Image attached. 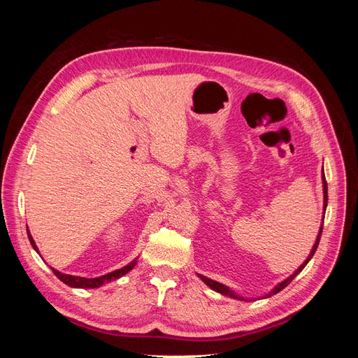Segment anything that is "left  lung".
Here are the masks:
<instances>
[{
  "label": "left lung",
  "instance_id": "8db88e82",
  "mask_svg": "<svg viewBox=\"0 0 358 358\" xmlns=\"http://www.w3.org/2000/svg\"><path fill=\"white\" fill-rule=\"evenodd\" d=\"M322 180H324V210H326V208H327V182H326V176L322 178ZM322 225H324V221H322ZM322 225H321V229H320V233H318V237H317V242H315V245H313V248H312V251H310V254H309V257L306 258V262L303 263L294 273H292L288 279H285V280H282V282H280L279 285H276L275 287V289L273 291H270L268 294L266 296V297H270V296H273V294H276V292H279V291H282L292 279H294L303 268H305V266L309 263V259L313 257V254H315V251H317V248H318V243H320V239H321V233H322ZM200 278H201V280L203 282L206 284V285H209L212 289H215V291H218V292H221L222 296H229V297H233V299H239V300H248V299H243V297H239L237 294H234V292L229 288V287H225V285H222V284H220V282H216V280H212V279H209V278H206V276H201V275H199Z\"/></svg>",
  "mask_w": 358,
  "mask_h": 358
}]
</instances>
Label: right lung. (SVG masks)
<instances>
[{"mask_svg":"<svg viewBox=\"0 0 358 358\" xmlns=\"http://www.w3.org/2000/svg\"><path fill=\"white\" fill-rule=\"evenodd\" d=\"M27 233H28V239H29L32 248H34L36 251L38 252V249H37V246H36V242L32 241V237H31L28 229H27ZM136 263H137V262L134 259V262H131L129 264L124 266L122 268H117V270H115V272H110V273L99 276V278H80V276L66 275V273L58 272V270H55V268H52V272L55 273V276H57L59 280H62L64 284H67L69 287H74V288H99V287H101V285H104V284H107V282H110V280H115V279H117V278L124 276L125 273H128L129 270H131V268L136 266Z\"/></svg>","mask_w":358,"mask_h":358,"instance_id":"right-lung-1","label":"right lung"}]
</instances>
